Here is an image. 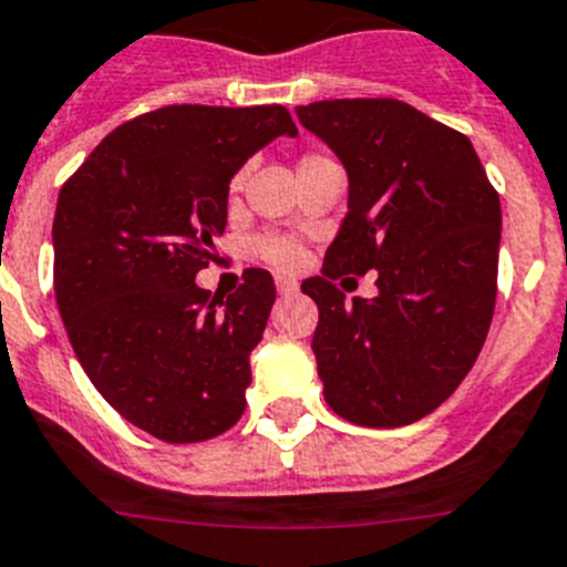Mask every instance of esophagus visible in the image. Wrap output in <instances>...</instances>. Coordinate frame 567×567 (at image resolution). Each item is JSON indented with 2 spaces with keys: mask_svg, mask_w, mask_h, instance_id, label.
Instances as JSON below:
<instances>
[{
  "mask_svg": "<svg viewBox=\"0 0 567 567\" xmlns=\"http://www.w3.org/2000/svg\"><path fill=\"white\" fill-rule=\"evenodd\" d=\"M277 290H279V296H293L296 290H299V285H296V279L277 277Z\"/></svg>",
  "mask_w": 567,
  "mask_h": 567,
  "instance_id": "obj_1",
  "label": "esophagus"
}]
</instances>
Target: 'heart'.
<instances>
[{
	"instance_id": "heart-1",
	"label": "heart",
	"mask_w": 567,
	"mask_h": 567,
	"mask_svg": "<svg viewBox=\"0 0 567 567\" xmlns=\"http://www.w3.org/2000/svg\"><path fill=\"white\" fill-rule=\"evenodd\" d=\"M324 157L328 155H316V152L313 155H305L302 161H299V169H302V166H310V163L316 161H324ZM239 186H243V172L231 177V192H239ZM254 251H257L265 262L277 265L282 271L299 268L305 257L302 246H299L293 237H285V234H265V237H259L257 243H254Z\"/></svg>"
}]
</instances>
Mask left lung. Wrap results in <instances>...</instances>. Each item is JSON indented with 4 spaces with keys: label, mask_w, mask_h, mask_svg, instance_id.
<instances>
[{
    "label": "left lung",
    "mask_w": 567,
    "mask_h": 567,
    "mask_svg": "<svg viewBox=\"0 0 567 567\" xmlns=\"http://www.w3.org/2000/svg\"><path fill=\"white\" fill-rule=\"evenodd\" d=\"M296 115L350 181L321 277L302 282L319 308L310 347L324 401L359 426H406L481 355L497 299L499 197L472 141L404 101H316ZM367 270L380 296L347 303L334 279Z\"/></svg>",
    "instance_id": "obj_1"
}]
</instances>
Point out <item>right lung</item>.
Wrapping results in <instances>:
<instances>
[{
	"label": "right lung",
	"instance_id": "add662e5",
	"mask_svg": "<svg viewBox=\"0 0 567 567\" xmlns=\"http://www.w3.org/2000/svg\"><path fill=\"white\" fill-rule=\"evenodd\" d=\"M279 135H296L279 104L161 106L110 132L59 192L53 285L70 344L112 410L166 443L217 437L246 412L274 279L248 268L223 300L195 277L226 231L228 183Z\"/></svg>",
	"mask_w": 567,
	"mask_h": 567
}]
</instances>
